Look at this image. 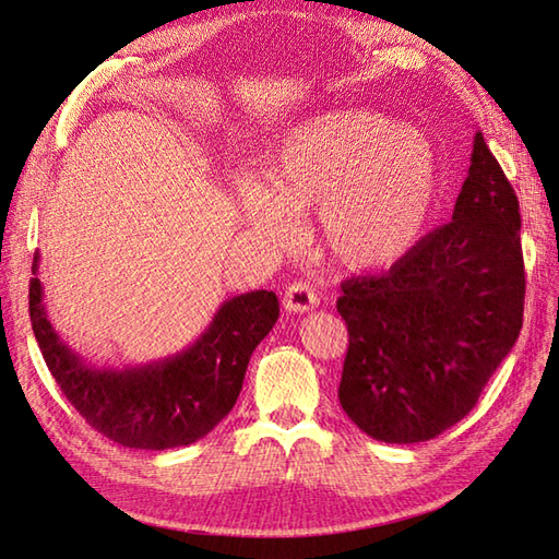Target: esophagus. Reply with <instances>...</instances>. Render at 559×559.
I'll return each mask as SVG.
<instances>
[{"mask_svg": "<svg viewBox=\"0 0 559 559\" xmlns=\"http://www.w3.org/2000/svg\"><path fill=\"white\" fill-rule=\"evenodd\" d=\"M319 305L317 293L307 286V283H293V286L286 288V295H283V307L288 312H310L312 307Z\"/></svg>", "mask_w": 559, "mask_h": 559, "instance_id": "obj_1", "label": "esophagus"}]
</instances>
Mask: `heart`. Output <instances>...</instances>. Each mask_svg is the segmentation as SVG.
Returning <instances> with one entry per match:
<instances>
[{"label":"heart","mask_w":559,"mask_h":559,"mask_svg":"<svg viewBox=\"0 0 559 559\" xmlns=\"http://www.w3.org/2000/svg\"><path fill=\"white\" fill-rule=\"evenodd\" d=\"M264 185H237V206L273 242L298 235L314 209L317 237L353 271L394 266L430 223L442 170L432 141L374 110H329L293 124L273 146Z\"/></svg>","instance_id":"1"}]
</instances>
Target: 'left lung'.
Segmentation results:
<instances>
[{"label":"left lung","mask_w":559,"mask_h":559,"mask_svg":"<svg viewBox=\"0 0 559 559\" xmlns=\"http://www.w3.org/2000/svg\"><path fill=\"white\" fill-rule=\"evenodd\" d=\"M519 199L478 132L451 223L382 276L341 283L338 401L379 442H427L476 406L524 324Z\"/></svg>","instance_id":"obj_1"}]
</instances>
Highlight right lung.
Masks as SVG:
<instances>
[{
	"label": "right lung",
	"mask_w": 559,
	"mask_h": 559,
	"mask_svg": "<svg viewBox=\"0 0 559 559\" xmlns=\"http://www.w3.org/2000/svg\"><path fill=\"white\" fill-rule=\"evenodd\" d=\"M33 257L28 312L47 370L86 423L129 449L187 447L209 435L235 406L249 358L278 319V298L252 290L225 300L187 350L141 367L88 365L57 336L43 305Z\"/></svg>",
	"instance_id": "obj_1"
}]
</instances>
